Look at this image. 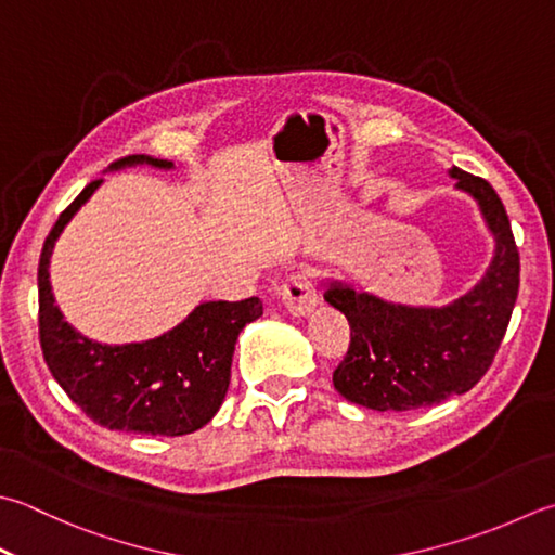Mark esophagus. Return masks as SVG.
Masks as SVG:
<instances>
[{"label": "esophagus", "mask_w": 555, "mask_h": 555, "mask_svg": "<svg viewBox=\"0 0 555 555\" xmlns=\"http://www.w3.org/2000/svg\"><path fill=\"white\" fill-rule=\"evenodd\" d=\"M281 302L288 308L291 314L296 318H306L318 306V291H314L312 281L302 271H296L286 279V284L279 291Z\"/></svg>", "instance_id": "esophagus-1"}]
</instances>
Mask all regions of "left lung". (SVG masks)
I'll use <instances>...</instances> for the list:
<instances>
[{
    "mask_svg": "<svg viewBox=\"0 0 555 555\" xmlns=\"http://www.w3.org/2000/svg\"><path fill=\"white\" fill-rule=\"evenodd\" d=\"M457 190L479 202L495 255L486 276L444 308L387 302L341 281L324 300L351 327V344L332 375L336 392L373 411H416L464 395L501 349L519 291V253L507 211L483 178L452 168Z\"/></svg>",
    "mask_w": 555,
    "mask_h": 555,
    "instance_id": "8db88e82",
    "label": "left lung"
}]
</instances>
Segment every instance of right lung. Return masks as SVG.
Wrapping results in <instances>:
<instances>
[{
  "instance_id": "add662e5",
  "label": "right lung",
  "mask_w": 555,
  "mask_h": 555,
  "mask_svg": "<svg viewBox=\"0 0 555 555\" xmlns=\"http://www.w3.org/2000/svg\"><path fill=\"white\" fill-rule=\"evenodd\" d=\"M172 168L170 160L134 154L113 163ZM101 180L60 214L48 235L38 264V327L40 346L52 377L67 397L98 426L141 436H188L206 426L221 409L237 334L247 322L262 318V300H211L194 308L178 327L141 344L111 346L76 332L54 306L50 257L64 225L101 188Z\"/></svg>"
}]
</instances>
